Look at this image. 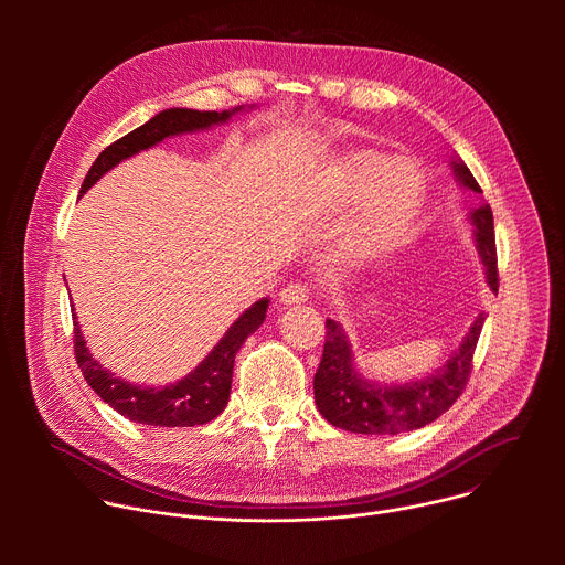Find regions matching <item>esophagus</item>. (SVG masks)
I'll return each instance as SVG.
<instances>
[{"instance_id":"esophagus-1","label":"esophagus","mask_w":565,"mask_h":565,"mask_svg":"<svg viewBox=\"0 0 565 565\" xmlns=\"http://www.w3.org/2000/svg\"><path fill=\"white\" fill-rule=\"evenodd\" d=\"M279 299H281V303H301V301H306L308 299V286H303V284H288L286 288H281V292H279Z\"/></svg>"}]
</instances>
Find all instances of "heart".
Masks as SVG:
<instances>
[{
	"label": "heart",
	"mask_w": 565,
	"mask_h": 565,
	"mask_svg": "<svg viewBox=\"0 0 565 565\" xmlns=\"http://www.w3.org/2000/svg\"><path fill=\"white\" fill-rule=\"evenodd\" d=\"M329 192L340 205L364 201L351 246L358 257H371L407 236L423 212L427 183L407 158L391 160L377 151H360L333 168Z\"/></svg>",
	"instance_id": "obj_1"
}]
</instances>
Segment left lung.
I'll return each instance as SVG.
<instances>
[{
  "label": "left lung",
  "instance_id": "left-lung-1",
  "mask_svg": "<svg viewBox=\"0 0 565 565\" xmlns=\"http://www.w3.org/2000/svg\"><path fill=\"white\" fill-rule=\"evenodd\" d=\"M454 174L462 185L473 192H482L465 163H454ZM476 225L478 253L486 264L488 284L499 290V266H497V241H494V216L490 205L471 212ZM486 324V312H480L469 329L462 347L454 358L434 371L425 380L405 384H377L364 380L353 369L351 347L333 319H327V340L321 362L317 366L312 388L319 414L333 427L366 436H386L420 429L440 418L460 397L469 382L473 366V351Z\"/></svg>",
  "mask_w": 565,
  "mask_h": 565
}]
</instances>
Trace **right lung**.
Returning a JSON list of instances; mask_svg holds the SVG:
<instances>
[{
    "label": "right lung",
    "mask_w": 565,
    "mask_h": 565,
    "mask_svg": "<svg viewBox=\"0 0 565 565\" xmlns=\"http://www.w3.org/2000/svg\"><path fill=\"white\" fill-rule=\"evenodd\" d=\"M196 111V109H166L153 116L149 122L140 125L138 129L129 131L127 136L118 138L109 147L100 151L89 168V174L83 181L85 194L105 172L116 168L120 160L160 142L168 136H177L183 131H196L212 127L216 122H225L234 111ZM268 299H259L241 315L223 340L214 347V351L181 382L149 388L129 384L107 369H103L92 353L79 333L77 321L73 317V351L79 371H83L89 386L107 402L111 409L120 416L151 427H196L214 420L227 405L230 386H232V369L236 351L244 347L248 335H253L262 321L266 319Z\"/></svg>",
    "instance_id": "right-lung-1"
}]
</instances>
